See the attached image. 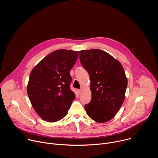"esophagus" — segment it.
Masks as SVG:
<instances>
[{
  "label": "esophagus",
  "mask_w": 158,
  "mask_h": 158,
  "mask_svg": "<svg viewBox=\"0 0 158 158\" xmlns=\"http://www.w3.org/2000/svg\"><path fill=\"white\" fill-rule=\"evenodd\" d=\"M81 91H82V89H77V93L79 94H81Z\"/></svg>",
  "instance_id": "obj_1"
}]
</instances>
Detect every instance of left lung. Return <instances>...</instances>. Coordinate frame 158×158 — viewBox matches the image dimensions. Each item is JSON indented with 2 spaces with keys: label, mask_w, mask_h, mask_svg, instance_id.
<instances>
[{
  "label": "left lung",
  "mask_w": 158,
  "mask_h": 158,
  "mask_svg": "<svg viewBox=\"0 0 158 158\" xmlns=\"http://www.w3.org/2000/svg\"><path fill=\"white\" fill-rule=\"evenodd\" d=\"M89 74L92 98L84 106L87 114L98 123L113 118L125 98L127 80L121 64L106 52L96 49L79 52Z\"/></svg>",
  "instance_id": "8db88e82"
}]
</instances>
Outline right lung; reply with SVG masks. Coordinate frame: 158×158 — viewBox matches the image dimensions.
<instances>
[{"label": "right lung", "mask_w": 158, "mask_h": 158, "mask_svg": "<svg viewBox=\"0 0 158 158\" xmlns=\"http://www.w3.org/2000/svg\"><path fill=\"white\" fill-rule=\"evenodd\" d=\"M77 51H55L45 57L32 70L27 94L35 112L49 123L64 118L75 99L71 89L70 71L74 65Z\"/></svg>", "instance_id": "add662e5"}]
</instances>
